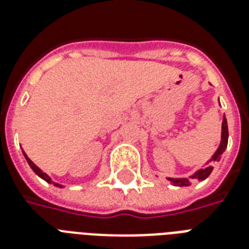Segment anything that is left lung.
Masks as SVG:
<instances>
[{
    "mask_svg": "<svg viewBox=\"0 0 249 249\" xmlns=\"http://www.w3.org/2000/svg\"><path fill=\"white\" fill-rule=\"evenodd\" d=\"M227 143H229V127H227V119H226V117H223V122H222V140H220L219 147L216 149V152L213 155L210 161H219L220 158H222V153L224 152V149L227 148ZM213 168L214 167L211 165V162H207L206 167L196 172L193 176H190V178H197L199 181L206 180L207 177L210 176ZM190 178H168V180L171 181L175 186H188V185H190Z\"/></svg>",
    "mask_w": 249,
    "mask_h": 249,
    "instance_id": "left-lung-1",
    "label": "left lung"
}]
</instances>
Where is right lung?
<instances>
[{
    "mask_svg": "<svg viewBox=\"0 0 249 249\" xmlns=\"http://www.w3.org/2000/svg\"><path fill=\"white\" fill-rule=\"evenodd\" d=\"M23 155H25L26 160H27V162H29V165H30V167H31V169H33V171L35 172V173H36V175H38L39 177H40V178H43V180H44V181H47L48 184H53V185H55V186H57V188H63V185L56 184V182H53V181H52L51 178H50V177H48V176H47L46 173H44V172L40 171V169H39V168L36 167V165H35V164H34V162L31 161V160H30L29 158H27V155H26L25 152H23Z\"/></svg>",
    "mask_w": 249,
    "mask_h": 249,
    "instance_id": "right-lung-1",
    "label": "right lung"
}]
</instances>
